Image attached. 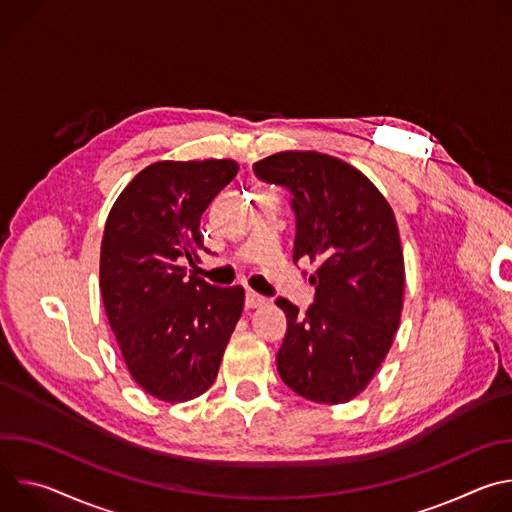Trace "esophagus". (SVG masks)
Returning a JSON list of instances; mask_svg holds the SVG:
<instances>
[{
  "label": "esophagus",
  "instance_id": "34e87169",
  "mask_svg": "<svg viewBox=\"0 0 512 512\" xmlns=\"http://www.w3.org/2000/svg\"><path fill=\"white\" fill-rule=\"evenodd\" d=\"M265 304V298L263 296H259V294H255V291H247V296H245V306L249 308V310H253V308H261Z\"/></svg>",
  "mask_w": 512,
  "mask_h": 512
}]
</instances>
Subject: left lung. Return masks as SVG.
<instances>
[{
  "label": "left lung",
  "mask_w": 512,
  "mask_h": 512,
  "mask_svg": "<svg viewBox=\"0 0 512 512\" xmlns=\"http://www.w3.org/2000/svg\"><path fill=\"white\" fill-rule=\"evenodd\" d=\"M253 170L294 196V263H316L306 314L275 302L287 318L277 373L304 399L346 403L371 383L401 322L405 263L393 208L360 170L328 154L279 152Z\"/></svg>",
  "instance_id": "left-lung-1"
}]
</instances>
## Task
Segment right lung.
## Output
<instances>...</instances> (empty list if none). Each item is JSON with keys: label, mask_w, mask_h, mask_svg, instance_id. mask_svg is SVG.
<instances>
[{"label": "right lung", "mask_w": 512, "mask_h": 512, "mask_svg": "<svg viewBox=\"0 0 512 512\" xmlns=\"http://www.w3.org/2000/svg\"><path fill=\"white\" fill-rule=\"evenodd\" d=\"M239 172L233 160L156 162L115 200L101 243V298L133 381L166 403L214 383L243 314L241 285L186 273L202 243L200 216Z\"/></svg>", "instance_id": "obj_1"}]
</instances>
